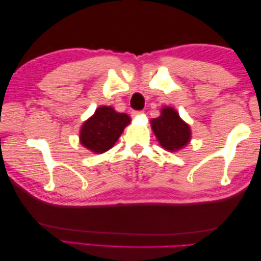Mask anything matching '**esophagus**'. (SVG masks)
<instances>
[{
    "label": "esophagus",
    "instance_id": "esophagus-1",
    "mask_svg": "<svg viewBox=\"0 0 261 261\" xmlns=\"http://www.w3.org/2000/svg\"><path fill=\"white\" fill-rule=\"evenodd\" d=\"M143 112L142 111H134V112H132V114L133 115H140V114H142Z\"/></svg>",
    "mask_w": 261,
    "mask_h": 261
}]
</instances>
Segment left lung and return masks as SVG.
<instances>
[{
	"mask_svg": "<svg viewBox=\"0 0 261 261\" xmlns=\"http://www.w3.org/2000/svg\"><path fill=\"white\" fill-rule=\"evenodd\" d=\"M150 123L160 144L166 150L174 152L189 144L191 128L174 109L163 108L160 117L152 119Z\"/></svg>",
	"mask_w": 261,
	"mask_h": 261,
	"instance_id": "1",
	"label": "left lung"
}]
</instances>
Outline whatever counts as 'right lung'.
Returning a JSON list of instances; mask_svg holds the SVG:
<instances>
[{
  "label": "right lung",
  "mask_w": 261,
  "mask_h": 261,
  "mask_svg": "<svg viewBox=\"0 0 261 261\" xmlns=\"http://www.w3.org/2000/svg\"><path fill=\"white\" fill-rule=\"evenodd\" d=\"M129 122L130 118L126 113H119L111 106H100L81 127V144L95 153L108 151Z\"/></svg>",
  "instance_id": "right-lung-1"
}]
</instances>
